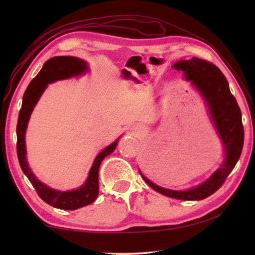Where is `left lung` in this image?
Wrapping results in <instances>:
<instances>
[{
	"label": "left lung",
	"instance_id": "left-lung-1",
	"mask_svg": "<svg viewBox=\"0 0 255 255\" xmlns=\"http://www.w3.org/2000/svg\"><path fill=\"white\" fill-rule=\"evenodd\" d=\"M174 68L184 72L185 80L191 81L206 99L211 118L225 146L226 158L208 180L199 187L187 191L164 189L150 182L143 174L141 176L150 188L164 196L180 200H201L222 187L239 161L244 143L242 112L236 99L230 91L226 77L213 63L192 57L190 60H180L174 64Z\"/></svg>",
	"mask_w": 255,
	"mask_h": 255
}]
</instances>
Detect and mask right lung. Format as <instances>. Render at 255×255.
I'll use <instances>...</instances> for the list:
<instances>
[{"label": "right lung", "instance_id": "right-lung-1", "mask_svg": "<svg viewBox=\"0 0 255 255\" xmlns=\"http://www.w3.org/2000/svg\"><path fill=\"white\" fill-rule=\"evenodd\" d=\"M86 63L80 58L72 57V56H58V57L50 58L45 63L41 71L38 73L34 79L30 82L27 90L23 94L22 106L19 112L18 124H16V153L21 169L27 175L32 187L46 204L64 210H74L81 207L88 206L97 199L99 193V167L102 159L114 152L118 140L108 146L94 159L93 165L90 170L89 178L85 181L84 185L80 189L73 191H58V190L50 189L41 183L32 174L31 170L25 158V141L24 133L27 129V124L29 122L30 115L39 100L40 96L44 92L46 86L51 82L68 79V77L83 74L86 71Z\"/></svg>", "mask_w": 255, "mask_h": 255}]
</instances>
